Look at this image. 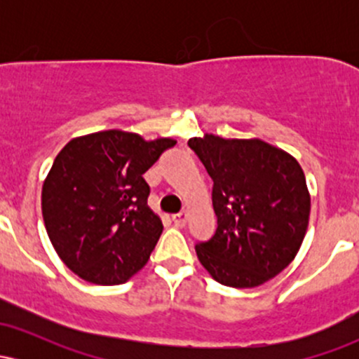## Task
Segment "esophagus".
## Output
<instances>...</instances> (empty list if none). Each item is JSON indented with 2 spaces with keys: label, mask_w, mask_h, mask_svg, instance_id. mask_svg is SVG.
<instances>
[{
  "label": "esophagus",
  "mask_w": 359,
  "mask_h": 359,
  "mask_svg": "<svg viewBox=\"0 0 359 359\" xmlns=\"http://www.w3.org/2000/svg\"><path fill=\"white\" fill-rule=\"evenodd\" d=\"M172 221L175 222V226H180V228H182V226H185V222H187V212L182 211L174 214V216H172Z\"/></svg>",
  "instance_id": "34e87169"
}]
</instances>
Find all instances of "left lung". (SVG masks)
Wrapping results in <instances>:
<instances>
[{"label": "left lung", "mask_w": 359, "mask_h": 359, "mask_svg": "<svg viewBox=\"0 0 359 359\" xmlns=\"http://www.w3.org/2000/svg\"><path fill=\"white\" fill-rule=\"evenodd\" d=\"M212 179L217 229L196 245L209 275L234 288L269 282L290 265L307 233L311 194L297 160L258 138L189 140Z\"/></svg>", "instance_id": "obj_1"}]
</instances>
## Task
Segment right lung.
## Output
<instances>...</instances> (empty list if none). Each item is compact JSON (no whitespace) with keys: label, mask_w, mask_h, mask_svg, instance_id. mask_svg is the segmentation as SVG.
<instances>
[{"label":"right lung","mask_w":359,"mask_h":359,"mask_svg":"<svg viewBox=\"0 0 359 359\" xmlns=\"http://www.w3.org/2000/svg\"><path fill=\"white\" fill-rule=\"evenodd\" d=\"M175 143L106 130L59 151L42 187V214L53 248L77 277L119 285L147 265L163 224L148 208L143 174Z\"/></svg>","instance_id":"add662e5"}]
</instances>
